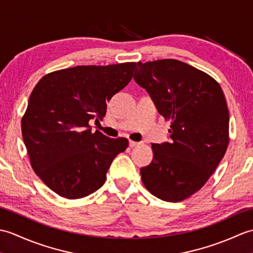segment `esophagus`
<instances>
[{
    "mask_svg": "<svg viewBox=\"0 0 253 253\" xmlns=\"http://www.w3.org/2000/svg\"><path fill=\"white\" fill-rule=\"evenodd\" d=\"M139 144H140V142H135V141H129V147L130 148H135V147H138Z\"/></svg>",
    "mask_w": 253,
    "mask_h": 253,
    "instance_id": "obj_1",
    "label": "esophagus"
}]
</instances>
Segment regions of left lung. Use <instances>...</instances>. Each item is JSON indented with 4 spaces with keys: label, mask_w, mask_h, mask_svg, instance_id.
<instances>
[{
    "label": "left lung",
    "mask_w": 253,
    "mask_h": 253,
    "mask_svg": "<svg viewBox=\"0 0 253 253\" xmlns=\"http://www.w3.org/2000/svg\"><path fill=\"white\" fill-rule=\"evenodd\" d=\"M133 79L170 121L169 141L152 143V162L140 169L142 182L161 200H185L226 152L229 113L223 91L209 75L177 60L138 63Z\"/></svg>",
    "instance_id": "obj_1"
}]
</instances>
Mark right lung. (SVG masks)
Here are the masks:
<instances>
[{"label": "right lung", "mask_w": 253, "mask_h": 253, "mask_svg": "<svg viewBox=\"0 0 253 253\" xmlns=\"http://www.w3.org/2000/svg\"><path fill=\"white\" fill-rule=\"evenodd\" d=\"M136 63L76 66L40 79L21 120L24 143L40 179L67 199H80L103 186L113 160L128 147L126 138L91 132L103 120L106 102L125 88Z\"/></svg>", "instance_id": "add662e5"}]
</instances>
